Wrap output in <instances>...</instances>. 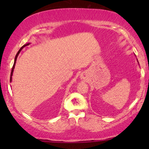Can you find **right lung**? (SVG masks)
<instances>
[{
    "label": "right lung",
    "mask_w": 149,
    "mask_h": 149,
    "mask_svg": "<svg viewBox=\"0 0 149 149\" xmlns=\"http://www.w3.org/2000/svg\"><path fill=\"white\" fill-rule=\"evenodd\" d=\"M30 43H27V44H25L24 45H23L22 46V47H21V48H20V49L18 51V52L17 53V54H16V56H15V62H14V64H13V69H12V71H11V74H10V81H12V76H13V71H14V69H15V64H16V61H17V57H18V55H19V52H21V50L22 49L24 48V47H25V46H26V45H29Z\"/></svg>",
    "instance_id": "right-lung-1"
}]
</instances>
